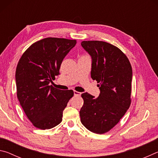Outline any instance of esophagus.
Instances as JSON below:
<instances>
[{
    "label": "esophagus",
    "mask_w": 158,
    "mask_h": 158,
    "mask_svg": "<svg viewBox=\"0 0 158 158\" xmlns=\"http://www.w3.org/2000/svg\"><path fill=\"white\" fill-rule=\"evenodd\" d=\"M81 94V93L80 92H78V91H76V90H74V95L75 96H80Z\"/></svg>",
    "instance_id": "esophagus-1"
}]
</instances>
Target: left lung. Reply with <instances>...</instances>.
Returning a JSON list of instances; mask_svg holds the SVG:
<instances>
[{
  "mask_svg": "<svg viewBox=\"0 0 158 158\" xmlns=\"http://www.w3.org/2000/svg\"><path fill=\"white\" fill-rule=\"evenodd\" d=\"M81 44L91 56V78L97 81L100 90L97 98L88 93L81 94V122L90 132L104 134L119 122L130 107L132 66L125 53L108 42L83 41Z\"/></svg>",
  "mask_w": 158,
  "mask_h": 158,
  "instance_id": "left-lung-1",
  "label": "left lung"
}]
</instances>
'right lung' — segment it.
<instances>
[{"label": "right lung", "mask_w": 158, "mask_h": 158, "mask_svg": "<svg viewBox=\"0 0 158 158\" xmlns=\"http://www.w3.org/2000/svg\"><path fill=\"white\" fill-rule=\"evenodd\" d=\"M76 44L75 40L47 37L29 47L19 60L15 74L18 100L28 118L39 129L59 124L74 95L73 90H59L49 83L60 74L63 58Z\"/></svg>", "instance_id": "right-lung-1"}]
</instances>
